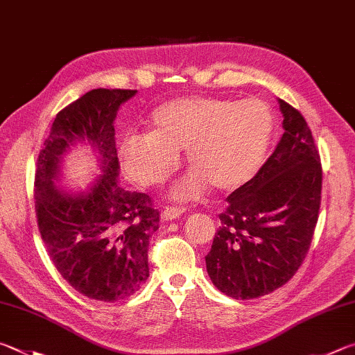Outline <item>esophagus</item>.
<instances>
[{
	"mask_svg": "<svg viewBox=\"0 0 355 355\" xmlns=\"http://www.w3.org/2000/svg\"><path fill=\"white\" fill-rule=\"evenodd\" d=\"M186 209L183 208V206H171V205H167L166 208L161 211V218H163V220H173V218H177V217H180L183 214Z\"/></svg>",
	"mask_w": 355,
	"mask_h": 355,
	"instance_id": "1",
	"label": "esophagus"
}]
</instances>
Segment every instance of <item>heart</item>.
I'll use <instances>...</instances> for the list:
<instances>
[{
	"instance_id": "obj_1",
	"label": "heart",
	"mask_w": 355,
	"mask_h": 355,
	"mask_svg": "<svg viewBox=\"0 0 355 355\" xmlns=\"http://www.w3.org/2000/svg\"><path fill=\"white\" fill-rule=\"evenodd\" d=\"M273 132V110L262 99L180 98L152 113L149 133L122 139L119 159L135 182L158 186L178 169V152L186 150L196 173L178 183L173 196L194 197L206 182L234 191L259 172Z\"/></svg>"
}]
</instances>
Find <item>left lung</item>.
<instances>
[{
    "label": "left lung",
    "mask_w": 355,
    "mask_h": 355,
    "mask_svg": "<svg viewBox=\"0 0 355 355\" xmlns=\"http://www.w3.org/2000/svg\"><path fill=\"white\" fill-rule=\"evenodd\" d=\"M278 104L284 133L256 177L227 198L205 257L214 286L234 300L263 296L292 279L318 222L320 152L302 114Z\"/></svg>",
    "instance_id": "left-lung-1"
}]
</instances>
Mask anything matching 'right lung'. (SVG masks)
<instances>
[{"label":"right lung","mask_w":355,"mask_h":355,"mask_svg":"<svg viewBox=\"0 0 355 355\" xmlns=\"http://www.w3.org/2000/svg\"><path fill=\"white\" fill-rule=\"evenodd\" d=\"M137 89L98 88L57 113L35 164V216L51 261L68 284L92 300L113 302L138 292L149 278V239L159 212L144 192L118 184L113 121ZM74 139H88L104 174L85 196L57 190L61 153Z\"/></svg>","instance_id":"right-lung-1"}]
</instances>
